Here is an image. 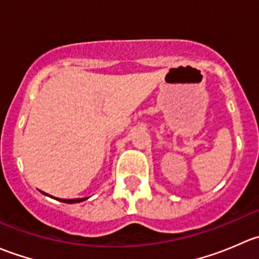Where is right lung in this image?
I'll use <instances>...</instances> for the list:
<instances>
[{
  "label": "right lung",
  "mask_w": 259,
  "mask_h": 259,
  "mask_svg": "<svg viewBox=\"0 0 259 259\" xmlns=\"http://www.w3.org/2000/svg\"><path fill=\"white\" fill-rule=\"evenodd\" d=\"M56 200H59V202H62V203H69V204H72V203L83 202V200H86V198H79V199H60V198H56Z\"/></svg>",
  "instance_id": "1"
}]
</instances>
